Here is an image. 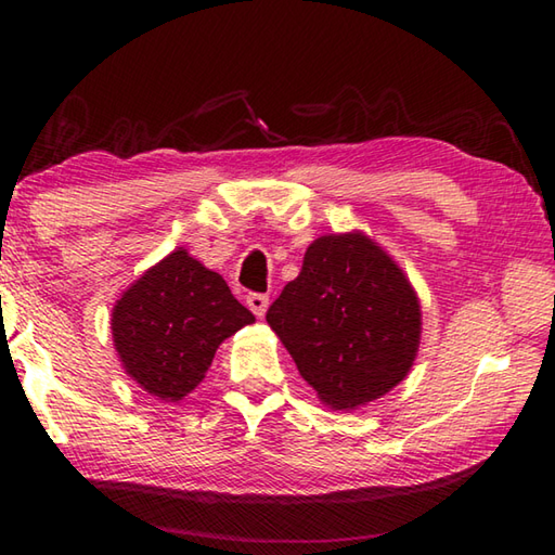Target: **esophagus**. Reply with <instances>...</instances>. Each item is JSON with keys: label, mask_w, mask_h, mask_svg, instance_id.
Instances as JSON below:
<instances>
[{"label": "esophagus", "mask_w": 555, "mask_h": 555, "mask_svg": "<svg viewBox=\"0 0 555 555\" xmlns=\"http://www.w3.org/2000/svg\"><path fill=\"white\" fill-rule=\"evenodd\" d=\"M247 306H249V311L255 313L257 318H261L267 313V308H269V296L267 294H249L247 296Z\"/></svg>", "instance_id": "1"}]
</instances>
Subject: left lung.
Returning <instances> with one entry per match:
<instances>
[{
  "mask_svg": "<svg viewBox=\"0 0 555 555\" xmlns=\"http://www.w3.org/2000/svg\"><path fill=\"white\" fill-rule=\"evenodd\" d=\"M267 323L318 399L340 411L397 387L421 343L416 291L362 232L318 237Z\"/></svg>",
  "mask_w": 555,
  "mask_h": 555,
  "instance_id": "8db88e82",
  "label": "left lung"
}]
</instances>
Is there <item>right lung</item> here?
<instances>
[{
	"mask_svg": "<svg viewBox=\"0 0 555 555\" xmlns=\"http://www.w3.org/2000/svg\"><path fill=\"white\" fill-rule=\"evenodd\" d=\"M255 323L215 271L183 247L144 271L112 308L121 367L144 391L181 401L205 379L224 337Z\"/></svg>",
	"mask_w": 555,
	"mask_h": 555,
	"instance_id": "right-lung-1",
	"label": "right lung"
}]
</instances>
